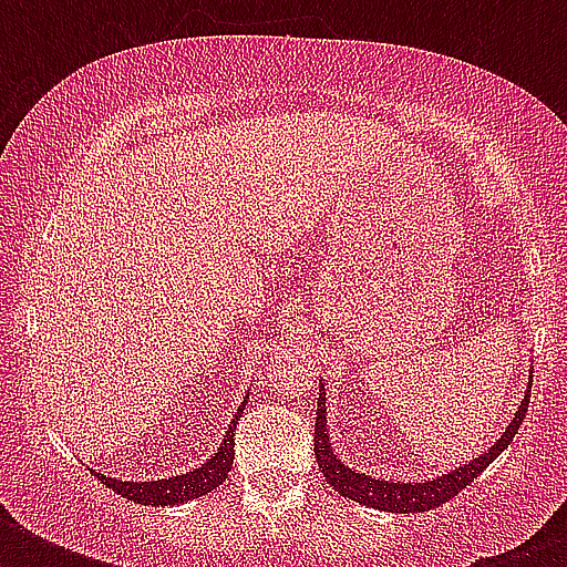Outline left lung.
Returning a JSON list of instances; mask_svg holds the SVG:
<instances>
[{
    "mask_svg": "<svg viewBox=\"0 0 567 567\" xmlns=\"http://www.w3.org/2000/svg\"><path fill=\"white\" fill-rule=\"evenodd\" d=\"M320 400H323V391H320ZM327 403H318V417H315V458H318L320 474L327 476V483L336 488L338 494H344L350 501H359L364 506H373V509L385 512H430L441 503L453 501L462 488L474 483L476 476L483 474L485 467L492 465L494 458L501 456L503 450L509 447V441L515 439V432L520 430V421L527 414L529 405V391L520 400V409L512 417L509 430L503 432L497 444H492L488 453L476 456L474 462L450 471V474L439 476V480H426V483H388V480H371V476L359 474L353 467L341 465L336 458V453L329 450V435H327Z\"/></svg>",
    "mask_w": 567,
    "mask_h": 567,
    "instance_id": "8db88e82",
    "label": "left lung"
}]
</instances>
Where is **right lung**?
<instances>
[{
  "instance_id": "obj_1",
  "label": "right lung",
  "mask_w": 567,
  "mask_h": 567,
  "mask_svg": "<svg viewBox=\"0 0 567 567\" xmlns=\"http://www.w3.org/2000/svg\"><path fill=\"white\" fill-rule=\"evenodd\" d=\"M240 417V409L235 414V421L229 423V432L223 439L220 450L214 453L203 467H194L190 474L171 476V480H158V483H123V480H111V476H100L102 483L109 485L111 492L123 494L126 501L146 503V506H171V503H185L194 497H205L214 492L217 485L226 483V476L235 462V423Z\"/></svg>"
}]
</instances>
